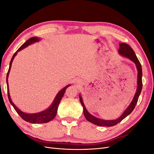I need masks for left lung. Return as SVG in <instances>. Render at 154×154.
I'll list each match as a JSON object with an SVG mask.
<instances>
[{
  "label": "left lung",
  "mask_w": 154,
  "mask_h": 154,
  "mask_svg": "<svg viewBox=\"0 0 154 154\" xmlns=\"http://www.w3.org/2000/svg\"><path fill=\"white\" fill-rule=\"evenodd\" d=\"M119 54L122 56V57L125 58H127L129 60L132 61L135 64H136V67L137 71V89L136 92L135 93L134 96L132 101L130 102V105L128 106L127 109L125 110L123 113L120 116V117L116 119H111V120H105L102 119L98 118L95 117L94 116L92 115L91 113H89L87 110L86 107L83 103V101L82 100V97L80 94H79V97H80V100L81 102V104L83 106V114L85 116V118L86 119L93 124H94L97 126H102V127H112L116 125H117L119 122H122V121L125 119L127 116H128L130 113L132 112L133 110L134 109L135 106H136L139 96L141 94V92L142 90V68H141V65L139 62V60L137 59L136 54H135L134 50L132 49L130 45H128L127 44L125 43H119V48L118 50Z\"/></svg>",
  "instance_id": "left-lung-1"
}]
</instances>
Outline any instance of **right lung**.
<instances>
[{
  "label": "right lung",
  "mask_w": 154,
  "mask_h": 154,
  "mask_svg": "<svg viewBox=\"0 0 154 154\" xmlns=\"http://www.w3.org/2000/svg\"><path fill=\"white\" fill-rule=\"evenodd\" d=\"M40 40V38L39 37H36L34 36L32 37V38H29V40H27L26 42L22 44L20 48L18 49L15 53L13 54V57L11 60V62L10 63V67H9L8 72L7 73V76H6V83H7V87H8V99L9 101H10L11 105L13 106V108L15 109L18 114L19 115L20 117L25 120L27 122H29L31 123H33V124H36V123H48L51 122V120H53L54 118L56 115H57V110H58V107L59 105V103L60 101H61L62 98L63 97L65 92H66L67 88L69 86H71V84H69L67 86L63 87L62 89L60 90L57 96H55L54 99L53 101V103H51V105L48 107V109H46L45 110L39 112H36V113H26L22 111L20 109H19L18 107L15 105V103H13L11 99V96L10 94V90H9V84H8V76H9V74H10L11 67V64L13 61L14 58L15 57V56L17 54V53L19 52L21 50L23 49H24L27 48L28 45H30L31 44H34L35 42H38Z\"/></svg>",
  "instance_id": "1"
}]
</instances>
